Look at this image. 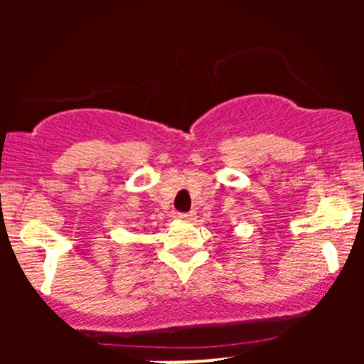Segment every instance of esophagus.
<instances>
[{
	"mask_svg": "<svg viewBox=\"0 0 364 364\" xmlns=\"http://www.w3.org/2000/svg\"><path fill=\"white\" fill-rule=\"evenodd\" d=\"M179 220H186V223H191L195 219V212H188V214H178Z\"/></svg>",
	"mask_w": 364,
	"mask_h": 364,
	"instance_id": "1",
	"label": "esophagus"
}]
</instances>
